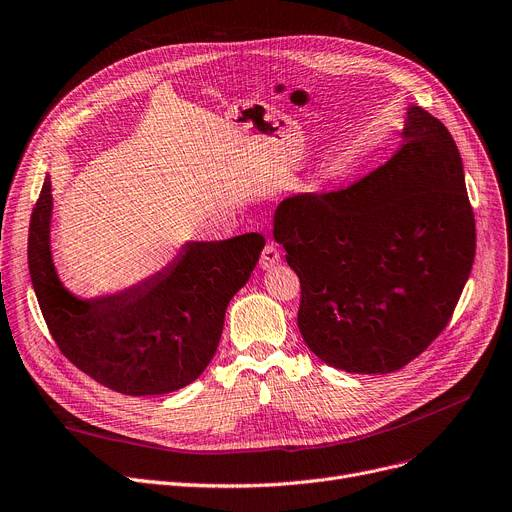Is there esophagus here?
I'll use <instances>...</instances> for the list:
<instances>
[{
  "instance_id": "1",
  "label": "esophagus",
  "mask_w": 512,
  "mask_h": 512,
  "mask_svg": "<svg viewBox=\"0 0 512 512\" xmlns=\"http://www.w3.org/2000/svg\"><path fill=\"white\" fill-rule=\"evenodd\" d=\"M280 263V249L278 245H274V242H267L263 253H261V259H259V265L261 270H272L274 265Z\"/></svg>"
}]
</instances>
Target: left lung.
Segmentation results:
<instances>
[{"instance_id": "left-lung-1", "label": "left lung", "mask_w": 512, "mask_h": 512, "mask_svg": "<svg viewBox=\"0 0 512 512\" xmlns=\"http://www.w3.org/2000/svg\"><path fill=\"white\" fill-rule=\"evenodd\" d=\"M405 145L357 184L284 199L274 238L301 280L299 330L321 361L392 373L446 328L475 257L463 159L411 105Z\"/></svg>"}]
</instances>
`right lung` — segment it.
I'll use <instances>...</instances> for the list:
<instances>
[{
	"label": "right lung",
	"instance_id": "right-lung-1",
	"mask_svg": "<svg viewBox=\"0 0 512 512\" xmlns=\"http://www.w3.org/2000/svg\"><path fill=\"white\" fill-rule=\"evenodd\" d=\"M51 178L29 228V272L60 351L87 375L128 396L180 390L205 371L234 294L265 247L261 234L186 240L159 272L118 292L83 299L58 276L51 253Z\"/></svg>",
	"mask_w": 512,
	"mask_h": 512
}]
</instances>
